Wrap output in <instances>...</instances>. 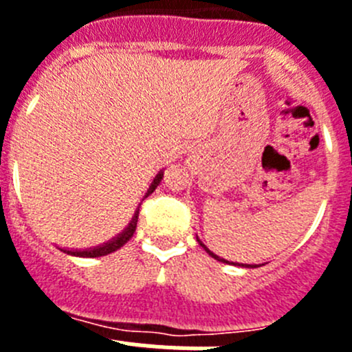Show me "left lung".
I'll return each instance as SVG.
<instances>
[{"instance_id": "8db88e82", "label": "left lung", "mask_w": 352, "mask_h": 352, "mask_svg": "<svg viewBox=\"0 0 352 352\" xmlns=\"http://www.w3.org/2000/svg\"><path fill=\"white\" fill-rule=\"evenodd\" d=\"M203 247H204V245H203ZM204 248H206V247H204ZM206 250H208V248H206ZM208 252H210V250H208ZM210 254H211V256H214L213 252H210ZM214 257H217V256H214Z\"/></svg>"}]
</instances>
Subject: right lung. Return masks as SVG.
<instances>
[{
	"label": "right lung",
	"mask_w": 352,
	"mask_h": 352,
	"mask_svg": "<svg viewBox=\"0 0 352 352\" xmlns=\"http://www.w3.org/2000/svg\"><path fill=\"white\" fill-rule=\"evenodd\" d=\"M157 178H158V176H157ZM130 226H132V223H130ZM126 239V238H125ZM121 243H123V238H121V239H118V243H114V245H111V248H104V250H113V248H116V247H120V245ZM86 254H88V252H86Z\"/></svg>",
	"instance_id": "obj_1"
}]
</instances>
